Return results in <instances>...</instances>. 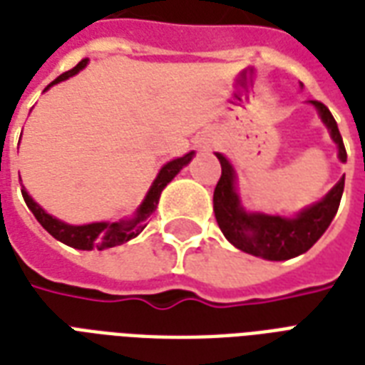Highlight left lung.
Here are the masks:
<instances>
[{"mask_svg":"<svg viewBox=\"0 0 365 365\" xmlns=\"http://www.w3.org/2000/svg\"><path fill=\"white\" fill-rule=\"evenodd\" d=\"M312 103L316 106L323 123L331 130V138L339 146L341 161H346V150L342 144L335 117L322 101L314 100ZM217 160L221 163V177L213 190L215 219L225 238L246 254L271 262H283L300 256L316 245L323 232L327 231L339 210L342 190H344V177L333 186V190L322 202L298 213V217L294 219L264 215V213H246L240 207L238 196L235 192V171L231 163L221 153H217Z\"/></svg>","mask_w":365,"mask_h":365,"instance_id":"8db88e82","label":"left lung"}]
</instances>
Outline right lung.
Instances as JSON below:
<instances>
[{"label": "right lung", "mask_w": 365, "mask_h": 365, "mask_svg": "<svg viewBox=\"0 0 365 365\" xmlns=\"http://www.w3.org/2000/svg\"><path fill=\"white\" fill-rule=\"evenodd\" d=\"M88 59H82L76 67H73L67 73H63L51 82L49 86H53L57 82L65 81L68 76L76 75L81 68L86 67ZM48 86V88H49ZM46 88V90H48ZM194 152L186 153L185 158H179V160L169 161L167 165L161 167L158 179L153 180L152 188L148 192L146 200L142 202V205L136 212V217L130 219V221H119V223H90V225H67L59 221V219L51 217L49 213H46L40 207V205L30 198L29 192L23 188V198L26 202V205L30 207V212L34 213V217L38 219V223L42 225L43 229L51 235L53 238H57L63 245L71 246V248H76V250H92V248H98V250H106V248H113V246H119L123 242H128L130 238H134L136 235H140L142 229L146 227V219L155 212L158 207V202H160L161 190L165 188L169 182L173 180V177L182 169V167L192 160Z\"/></svg>", "instance_id": "add662e5"}]
</instances>
